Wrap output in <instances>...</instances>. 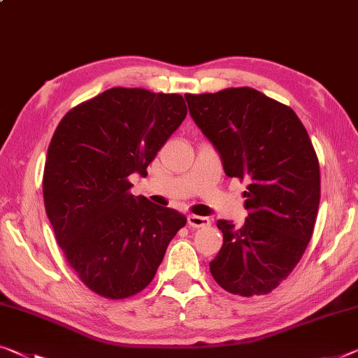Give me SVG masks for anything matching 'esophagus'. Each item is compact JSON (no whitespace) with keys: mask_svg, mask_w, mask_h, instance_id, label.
Listing matches in <instances>:
<instances>
[{"mask_svg":"<svg viewBox=\"0 0 358 358\" xmlns=\"http://www.w3.org/2000/svg\"><path fill=\"white\" fill-rule=\"evenodd\" d=\"M188 225H189V228H206V227L210 225V220L207 217L189 215L188 217Z\"/></svg>","mask_w":358,"mask_h":358,"instance_id":"34e87169","label":"esophagus"}]
</instances>
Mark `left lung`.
<instances>
[{
  "instance_id": "1",
  "label": "left lung",
  "mask_w": 358,
  "mask_h": 358,
  "mask_svg": "<svg viewBox=\"0 0 358 358\" xmlns=\"http://www.w3.org/2000/svg\"><path fill=\"white\" fill-rule=\"evenodd\" d=\"M228 177L246 181L243 227L218 220L223 246L209 264L223 289L268 294L306 252L320 204V165L296 112L257 90L185 94Z\"/></svg>"
}]
</instances>
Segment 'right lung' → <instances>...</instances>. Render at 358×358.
<instances>
[{"instance_id":"add662e5","label":"right lung","mask_w":358,"mask_h":358,"mask_svg":"<svg viewBox=\"0 0 358 358\" xmlns=\"http://www.w3.org/2000/svg\"><path fill=\"white\" fill-rule=\"evenodd\" d=\"M183 96L110 88L71 109L46 154L43 197L56 241L77 276L108 299L152 281L186 217L130 193L186 117Z\"/></svg>"}]
</instances>
